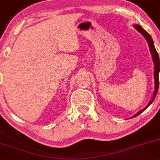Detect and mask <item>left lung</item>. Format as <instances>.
<instances>
[{"label":"left lung","mask_w":160,"mask_h":160,"mask_svg":"<svg viewBox=\"0 0 160 160\" xmlns=\"http://www.w3.org/2000/svg\"><path fill=\"white\" fill-rule=\"evenodd\" d=\"M133 27H134V28L137 30V31L140 32V33H141L142 35L145 37V39H147V43H148L149 50H150V52H151V56H152V61H153V63H154L153 75H154V82H155V90H154L153 96H152V99H151V101H149V104H147V107H146L145 108H143V109L141 110V111H139V112L137 113L135 115H133L131 118H134V117H137V115L141 114L142 111H145L146 108H148L149 106L152 104V101H153L154 99H155L156 95V94H157V92H158V88H159V69H160L159 58V56H158V53H157V52H156V50L155 49V46H154V43H153V41H152V37H151L150 35H149L148 32L146 31L145 30H143V29H142L140 26L136 24L133 26Z\"/></svg>","instance_id":"8db88e82"}]
</instances>
